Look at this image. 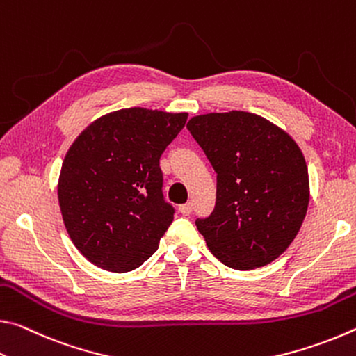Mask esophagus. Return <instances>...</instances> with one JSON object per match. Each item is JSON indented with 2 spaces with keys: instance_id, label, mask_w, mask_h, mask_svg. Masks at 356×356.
Here are the masks:
<instances>
[{
  "instance_id": "1",
  "label": "esophagus",
  "mask_w": 356,
  "mask_h": 356,
  "mask_svg": "<svg viewBox=\"0 0 356 356\" xmlns=\"http://www.w3.org/2000/svg\"><path fill=\"white\" fill-rule=\"evenodd\" d=\"M179 213L184 214V216H189L192 213V203H184V205L179 207Z\"/></svg>"
}]
</instances>
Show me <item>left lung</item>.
<instances>
[{
	"label": "left lung",
	"mask_w": 356,
	"mask_h": 356,
	"mask_svg": "<svg viewBox=\"0 0 356 356\" xmlns=\"http://www.w3.org/2000/svg\"><path fill=\"white\" fill-rule=\"evenodd\" d=\"M188 129L218 173L216 207L195 225L211 254L233 270L265 266L298 235L309 205V175L287 132L249 112L189 120Z\"/></svg>",
	"instance_id": "8db88e82"
}]
</instances>
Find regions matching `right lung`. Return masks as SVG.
<instances>
[{"label": "right lung", "instance_id": "1", "mask_svg": "<svg viewBox=\"0 0 356 356\" xmlns=\"http://www.w3.org/2000/svg\"><path fill=\"white\" fill-rule=\"evenodd\" d=\"M188 113L142 107L101 116L63 161L58 202L81 255L112 273L132 271L159 248L175 209L162 195L161 154Z\"/></svg>", "mask_w": 356, "mask_h": 356}]
</instances>
